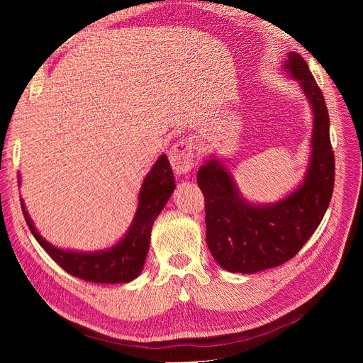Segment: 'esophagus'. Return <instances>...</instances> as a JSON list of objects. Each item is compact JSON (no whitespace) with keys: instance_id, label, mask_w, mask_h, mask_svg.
<instances>
[{"instance_id":"obj_1","label":"esophagus","mask_w":363,"mask_h":363,"mask_svg":"<svg viewBox=\"0 0 363 363\" xmlns=\"http://www.w3.org/2000/svg\"><path fill=\"white\" fill-rule=\"evenodd\" d=\"M195 147L191 139H180L169 151V162L175 174H188L194 168Z\"/></svg>"}]
</instances>
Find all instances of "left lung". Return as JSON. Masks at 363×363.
Segmentation results:
<instances>
[{
    "label": "left lung",
    "instance_id": "1",
    "mask_svg": "<svg viewBox=\"0 0 363 363\" xmlns=\"http://www.w3.org/2000/svg\"><path fill=\"white\" fill-rule=\"evenodd\" d=\"M281 69L298 82L312 111L311 155L301 183L279 201L263 204L240 194L232 171L215 155L196 172L206 200V242L228 272L252 274L292 259L320 225L332 200L335 156L323 92L300 54L288 52Z\"/></svg>",
    "mask_w": 363,
    "mask_h": 363
}]
</instances>
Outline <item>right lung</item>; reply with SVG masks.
Instances as JSON below:
<instances>
[{"mask_svg": "<svg viewBox=\"0 0 363 363\" xmlns=\"http://www.w3.org/2000/svg\"><path fill=\"white\" fill-rule=\"evenodd\" d=\"M174 180L169 160L167 155H162L140 186L136 213L125 235L115 245L96 251L65 250L50 244L33 224L23 199L21 207L30 232L39 245L71 276L92 283H128L144 269L150 250L151 228L171 199L175 189ZM18 184H21V175H18Z\"/></svg>", "mask_w": 363, "mask_h": 363, "instance_id": "right-lung-1", "label": "right lung"}]
</instances>
